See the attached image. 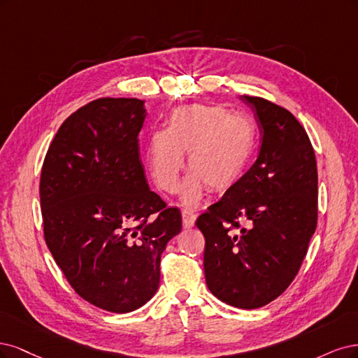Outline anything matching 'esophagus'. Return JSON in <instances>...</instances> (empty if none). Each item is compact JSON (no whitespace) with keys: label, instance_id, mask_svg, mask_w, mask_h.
<instances>
[{"label":"esophagus","instance_id":"obj_1","mask_svg":"<svg viewBox=\"0 0 358 358\" xmlns=\"http://www.w3.org/2000/svg\"><path fill=\"white\" fill-rule=\"evenodd\" d=\"M181 215H182V226L184 227L190 229V227L194 226V222H196L194 211H192V210H182Z\"/></svg>","mask_w":358,"mask_h":358}]
</instances>
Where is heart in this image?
<instances>
[{"instance_id": "b5f03b06", "label": "heart", "mask_w": 358, "mask_h": 358, "mask_svg": "<svg viewBox=\"0 0 358 358\" xmlns=\"http://www.w3.org/2000/svg\"><path fill=\"white\" fill-rule=\"evenodd\" d=\"M256 126L248 117L215 106H184L171 113L166 131L148 138L147 164L157 186L174 193L180 186L184 155L192 171L181 199L198 203L206 187L224 192L244 177L256 152Z\"/></svg>"}]
</instances>
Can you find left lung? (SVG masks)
<instances>
[{
  "mask_svg": "<svg viewBox=\"0 0 358 358\" xmlns=\"http://www.w3.org/2000/svg\"><path fill=\"white\" fill-rule=\"evenodd\" d=\"M241 99L262 129L259 157L223 198L201 214L210 292L241 309L285 292L317 229L318 174L313 144L293 114L259 96Z\"/></svg>",
  "mask_w": 358,
  "mask_h": 358,
  "instance_id": "obj_1",
  "label": "left lung"
}]
</instances>
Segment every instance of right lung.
I'll return each mask as SVG.
<instances>
[{
	"label": "right lung",
	"mask_w": 358,
	"mask_h": 358,
	"mask_svg": "<svg viewBox=\"0 0 358 358\" xmlns=\"http://www.w3.org/2000/svg\"><path fill=\"white\" fill-rule=\"evenodd\" d=\"M144 101L99 98L73 113L44 157V239L76 293L116 314L141 308L181 213L150 190L138 148Z\"/></svg>",
	"instance_id": "obj_1"
}]
</instances>
